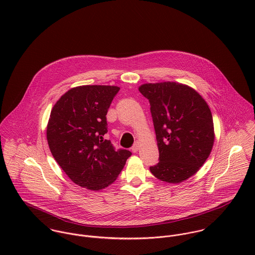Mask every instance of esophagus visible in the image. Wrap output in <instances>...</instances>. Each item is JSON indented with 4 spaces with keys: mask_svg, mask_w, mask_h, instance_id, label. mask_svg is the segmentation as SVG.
Masks as SVG:
<instances>
[{
    "mask_svg": "<svg viewBox=\"0 0 255 255\" xmlns=\"http://www.w3.org/2000/svg\"><path fill=\"white\" fill-rule=\"evenodd\" d=\"M138 149H139V142H138V141H135L133 146L131 147V151L135 153V152H137Z\"/></svg>",
    "mask_w": 255,
    "mask_h": 255,
    "instance_id": "esophagus-1",
    "label": "esophagus"
}]
</instances>
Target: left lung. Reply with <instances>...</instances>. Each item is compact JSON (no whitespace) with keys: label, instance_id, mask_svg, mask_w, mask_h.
<instances>
[{"label":"left lung","instance_id":"1","mask_svg":"<svg viewBox=\"0 0 255 255\" xmlns=\"http://www.w3.org/2000/svg\"><path fill=\"white\" fill-rule=\"evenodd\" d=\"M138 90L149 100L159 149V163L150 172L162 182L187 180L199 171L214 144L207 102L192 87L175 81L144 83Z\"/></svg>","mask_w":255,"mask_h":255}]
</instances>
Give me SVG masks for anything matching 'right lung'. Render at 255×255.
Masks as SVG:
<instances>
[{
	"label": "right lung",
	"mask_w": 255,
	"mask_h": 255,
	"mask_svg": "<svg viewBox=\"0 0 255 255\" xmlns=\"http://www.w3.org/2000/svg\"><path fill=\"white\" fill-rule=\"evenodd\" d=\"M120 90L114 85H81L56 102L47 125V141L62 170L77 185L101 190L124 169L128 150L116 151L107 133L106 115Z\"/></svg>",
	"instance_id": "add662e5"
}]
</instances>
